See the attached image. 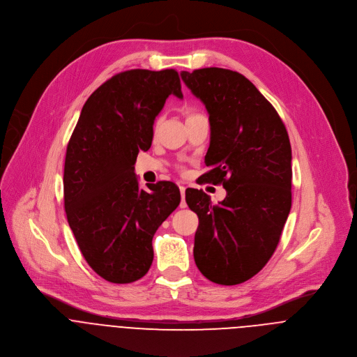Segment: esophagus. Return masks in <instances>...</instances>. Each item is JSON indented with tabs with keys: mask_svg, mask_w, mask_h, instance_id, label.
<instances>
[{
	"mask_svg": "<svg viewBox=\"0 0 357 357\" xmlns=\"http://www.w3.org/2000/svg\"><path fill=\"white\" fill-rule=\"evenodd\" d=\"M179 190H181V196H182V200H181V204L179 207L181 208H185L188 204H186V200H185V186H179Z\"/></svg>",
	"mask_w": 357,
	"mask_h": 357,
	"instance_id": "obj_1",
	"label": "esophagus"
}]
</instances>
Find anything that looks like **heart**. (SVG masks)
I'll use <instances>...</instances> for the list:
<instances>
[{"mask_svg":"<svg viewBox=\"0 0 357 357\" xmlns=\"http://www.w3.org/2000/svg\"><path fill=\"white\" fill-rule=\"evenodd\" d=\"M199 116H203V115L199 114V112H188V114H186V122H190V121H193V119H196V118H199ZM158 123H160V121H157V122L154 123V130L158 128Z\"/></svg>","mask_w":357,"mask_h":357,"instance_id":"heart-1","label":"heart"}]
</instances>
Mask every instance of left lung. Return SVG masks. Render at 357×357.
I'll use <instances>...</instances> for the list:
<instances>
[{
    "mask_svg": "<svg viewBox=\"0 0 357 357\" xmlns=\"http://www.w3.org/2000/svg\"><path fill=\"white\" fill-rule=\"evenodd\" d=\"M181 76L210 115V169L200 183L227 190L213 204L202 189H186V203L199 217L195 261L211 282L238 285L268 263L289 215V136L271 102L239 72L203 68Z\"/></svg>",
    "mask_w": 357,
    "mask_h": 357,
    "instance_id": "obj_1",
    "label": "left lung"
}]
</instances>
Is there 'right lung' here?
<instances>
[{"mask_svg": "<svg viewBox=\"0 0 357 357\" xmlns=\"http://www.w3.org/2000/svg\"><path fill=\"white\" fill-rule=\"evenodd\" d=\"M182 98L175 69H130L84 102L66 147L63 206L87 264L112 284L140 280L153 263V236L179 206V188L140 189L135 162L153 142V125L171 96Z\"/></svg>", "mask_w": 357, "mask_h": 357, "instance_id": "obj_1", "label": "right lung"}]
</instances>
